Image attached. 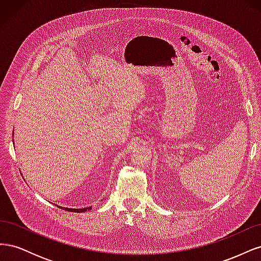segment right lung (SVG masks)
I'll list each match as a JSON object with an SVG mask.
<instances>
[{
	"instance_id": "right-lung-1",
	"label": "right lung",
	"mask_w": 261,
	"mask_h": 261,
	"mask_svg": "<svg viewBox=\"0 0 261 261\" xmlns=\"http://www.w3.org/2000/svg\"><path fill=\"white\" fill-rule=\"evenodd\" d=\"M55 206H58V204H55ZM60 208H63L66 211H70V212H86V211H89L91 210L92 208L91 207H86V208H78V209H74V208H65V207H61L59 206Z\"/></svg>"
}]
</instances>
